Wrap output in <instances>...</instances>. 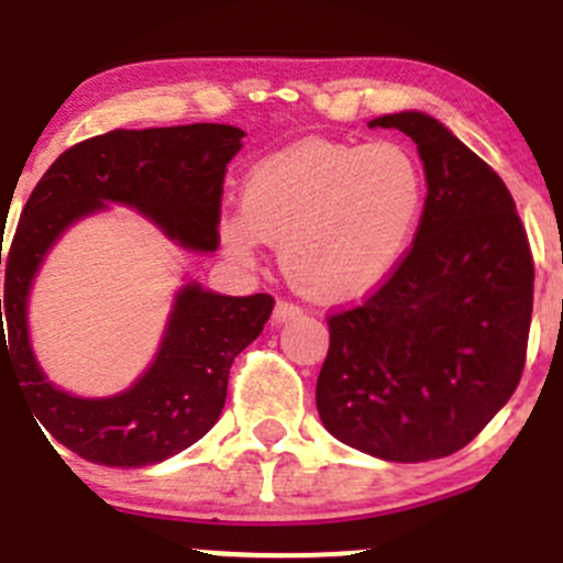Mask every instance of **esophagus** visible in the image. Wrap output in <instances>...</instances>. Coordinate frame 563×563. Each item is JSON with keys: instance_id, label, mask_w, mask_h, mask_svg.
<instances>
[{"instance_id": "34e87169", "label": "esophagus", "mask_w": 563, "mask_h": 563, "mask_svg": "<svg viewBox=\"0 0 563 563\" xmlns=\"http://www.w3.org/2000/svg\"><path fill=\"white\" fill-rule=\"evenodd\" d=\"M297 316H299L297 305L277 302L275 305V313H272V321H275V323H286V321H291V318H297Z\"/></svg>"}]
</instances>
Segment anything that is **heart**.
<instances>
[{
  "label": "heart",
  "instance_id": "1",
  "mask_svg": "<svg viewBox=\"0 0 563 563\" xmlns=\"http://www.w3.org/2000/svg\"><path fill=\"white\" fill-rule=\"evenodd\" d=\"M422 166L400 144L308 139L250 168L242 209L220 218L240 264L277 245L288 283L327 305L367 297L395 275L422 223Z\"/></svg>",
  "mask_w": 563,
  "mask_h": 563
}]
</instances>
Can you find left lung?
<instances>
[{"mask_svg":"<svg viewBox=\"0 0 563 563\" xmlns=\"http://www.w3.org/2000/svg\"><path fill=\"white\" fill-rule=\"evenodd\" d=\"M417 144L428 181L411 253L362 308L329 318L323 428L389 463L463 450L523 376L533 261L501 176L422 111L367 122Z\"/></svg>","mask_w":563,"mask_h":563,"instance_id":"8db88e82","label":"left lung"}]
</instances>
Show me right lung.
<instances>
[{
    "label": "right lung",
    "instance_id": "add662e5",
    "mask_svg": "<svg viewBox=\"0 0 563 563\" xmlns=\"http://www.w3.org/2000/svg\"><path fill=\"white\" fill-rule=\"evenodd\" d=\"M242 139L245 130L212 122L111 130L62 152L21 212L0 299V367H13L43 428L89 463L141 468L203 439L225 406L231 362L258 338L275 299L225 297L187 280L176 291L155 360L133 387L81 397L51 384L32 351L30 294L40 266L70 225L108 212L111 203L135 209L190 253L218 250L223 176Z\"/></svg>",
    "mask_w": 563,
    "mask_h": 563
}]
</instances>
